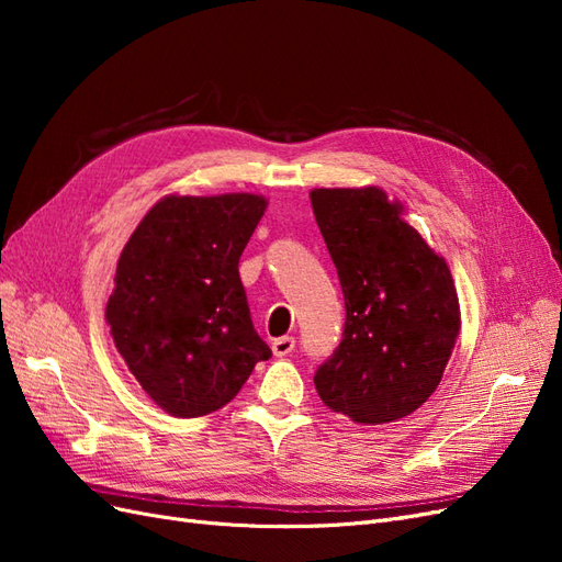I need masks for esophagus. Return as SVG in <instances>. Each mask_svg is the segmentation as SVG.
I'll return each instance as SVG.
<instances>
[{"instance_id": "1", "label": "esophagus", "mask_w": 562, "mask_h": 562, "mask_svg": "<svg viewBox=\"0 0 562 562\" xmlns=\"http://www.w3.org/2000/svg\"><path fill=\"white\" fill-rule=\"evenodd\" d=\"M293 349H295V337L291 335L277 337L274 342H271V351H274V356H279V359H283V356H288Z\"/></svg>"}]
</instances>
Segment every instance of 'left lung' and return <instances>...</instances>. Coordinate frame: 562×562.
Returning <instances> with one entry per match:
<instances>
[{"mask_svg":"<svg viewBox=\"0 0 562 562\" xmlns=\"http://www.w3.org/2000/svg\"><path fill=\"white\" fill-rule=\"evenodd\" d=\"M312 206L345 295V333L314 384L330 411L359 424L415 413L434 394L459 333L443 258L380 187L314 190Z\"/></svg>","mask_w":562,"mask_h":562,"instance_id":"8db88e82","label":"left lung"}]
</instances>
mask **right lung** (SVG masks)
I'll return each mask as SVG.
<instances>
[{"label":"right lung","instance_id":"1","mask_svg":"<svg viewBox=\"0 0 562 562\" xmlns=\"http://www.w3.org/2000/svg\"><path fill=\"white\" fill-rule=\"evenodd\" d=\"M265 209L258 194L166 196L122 250L105 316L128 370L168 415L227 405L271 356L239 277Z\"/></svg>","mask_w":562,"mask_h":562}]
</instances>
